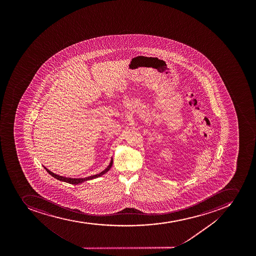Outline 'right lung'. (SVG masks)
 Returning a JSON list of instances; mask_svg holds the SVG:
<instances>
[{
  "instance_id": "1",
  "label": "right lung",
  "mask_w": 256,
  "mask_h": 256,
  "mask_svg": "<svg viewBox=\"0 0 256 256\" xmlns=\"http://www.w3.org/2000/svg\"><path fill=\"white\" fill-rule=\"evenodd\" d=\"M112 164H113V158H111L110 163L109 166H108L104 171H102V172H100L98 174L88 176V178H66V176H60V175L56 174L54 172H52V171H50V170H48L45 166H43V167H44V168L46 170V172H48L49 174L52 175L53 178H56L57 180H60V181L62 182H68V184H74V185H78V184H82V182H84L89 181V180L96 178H99V176L104 175V174H106V172L110 170Z\"/></svg>"
}]
</instances>
